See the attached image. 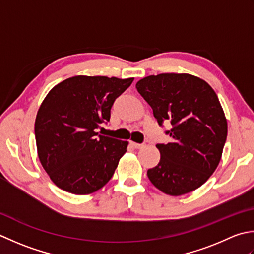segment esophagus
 Masks as SVG:
<instances>
[{"label": "esophagus", "mask_w": 254, "mask_h": 254, "mask_svg": "<svg viewBox=\"0 0 254 254\" xmlns=\"http://www.w3.org/2000/svg\"><path fill=\"white\" fill-rule=\"evenodd\" d=\"M130 143H131V146L133 148H136V149H140V148L143 147L142 143H137V142H133V141H130Z\"/></svg>", "instance_id": "1"}]
</instances>
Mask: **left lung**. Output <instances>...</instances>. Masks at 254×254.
Wrapping results in <instances>:
<instances>
[{"label": "left lung", "instance_id": "left-lung-1", "mask_svg": "<svg viewBox=\"0 0 254 254\" xmlns=\"http://www.w3.org/2000/svg\"><path fill=\"white\" fill-rule=\"evenodd\" d=\"M171 142L158 143L160 162L148 178L161 192L180 196L203 185L215 172L227 139V120L218 96L206 81L188 73L149 75L136 84Z\"/></svg>", "mask_w": 254, "mask_h": 254}]
</instances>
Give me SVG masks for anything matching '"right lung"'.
<instances>
[{
    "mask_svg": "<svg viewBox=\"0 0 254 254\" xmlns=\"http://www.w3.org/2000/svg\"><path fill=\"white\" fill-rule=\"evenodd\" d=\"M133 77L76 75L60 82L45 97L35 122L38 158L51 181L72 194L102 189L113 177L127 141L101 136L116 98Z\"/></svg>",
    "mask_w": 254,
    "mask_h": 254,
    "instance_id": "right-lung-1",
    "label": "right lung"
}]
</instances>
